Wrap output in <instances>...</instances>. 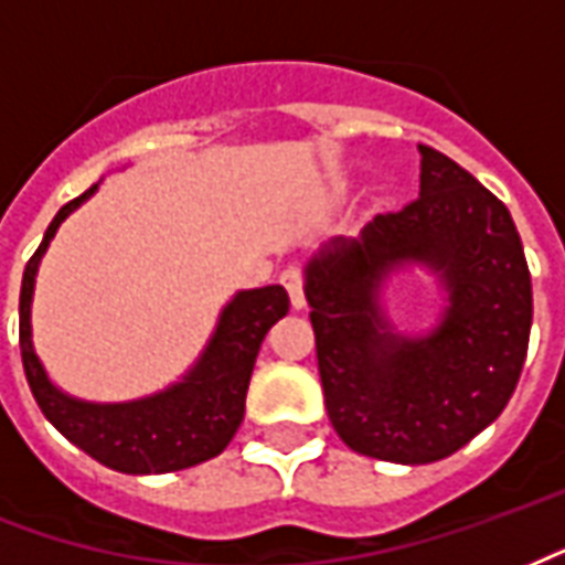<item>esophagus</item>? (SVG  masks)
Masks as SVG:
<instances>
[{
	"mask_svg": "<svg viewBox=\"0 0 565 565\" xmlns=\"http://www.w3.org/2000/svg\"><path fill=\"white\" fill-rule=\"evenodd\" d=\"M281 284L284 290L290 294V305H294L296 311L305 308V271L299 269V266H287V269L281 271Z\"/></svg>",
	"mask_w": 565,
	"mask_h": 565,
	"instance_id": "esophagus-1",
	"label": "esophagus"
}]
</instances>
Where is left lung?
<instances>
[{"label":"left lung","mask_w":565,"mask_h":565,"mask_svg":"<svg viewBox=\"0 0 565 565\" xmlns=\"http://www.w3.org/2000/svg\"><path fill=\"white\" fill-rule=\"evenodd\" d=\"M419 198L377 215L362 239L308 263L326 413L359 455L431 463L503 413L527 359L533 287L509 209L452 158L419 143ZM425 262L450 294L431 337H395L379 284Z\"/></svg>","instance_id":"1"}]
</instances>
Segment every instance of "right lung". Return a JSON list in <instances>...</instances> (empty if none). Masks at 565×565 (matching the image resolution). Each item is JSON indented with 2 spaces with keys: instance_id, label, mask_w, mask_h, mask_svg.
Wrapping results in <instances>:
<instances>
[{
  "instance_id": "obj_1",
  "label": "right lung",
  "mask_w": 565,
  "mask_h": 565,
  "mask_svg": "<svg viewBox=\"0 0 565 565\" xmlns=\"http://www.w3.org/2000/svg\"><path fill=\"white\" fill-rule=\"evenodd\" d=\"M95 185L74 198L50 221L44 242L29 257L20 287V356L29 388L38 407L56 431L65 434L74 446L92 455L95 461L119 473L149 476L185 470L209 461L227 449L233 434L245 416L250 371L260 353V344L271 326L290 311V296L281 284L245 290L224 308L218 329L203 350V356L182 383L161 395L128 404H86L68 398L53 386L32 350L29 305L41 254L47 250L53 233L65 215L89 198Z\"/></svg>"
}]
</instances>
